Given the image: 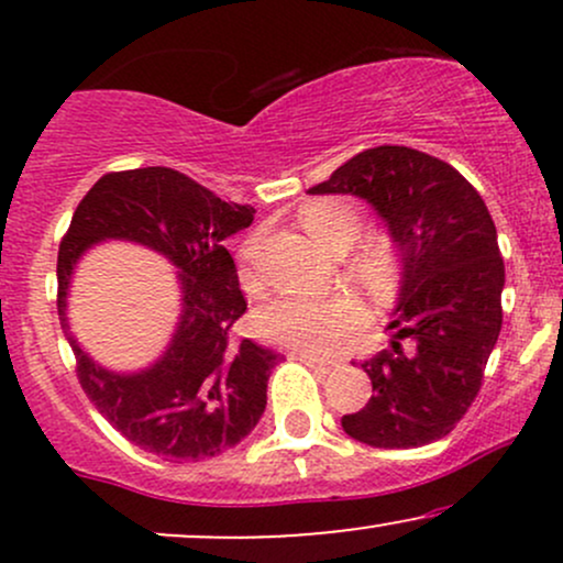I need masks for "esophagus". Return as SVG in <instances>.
Wrapping results in <instances>:
<instances>
[{"label":"esophagus","mask_w":563,"mask_h":563,"mask_svg":"<svg viewBox=\"0 0 563 563\" xmlns=\"http://www.w3.org/2000/svg\"><path fill=\"white\" fill-rule=\"evenodd\" d=\"M296 360H301L303 365L314 367V371H322V373H331L333 367H339V363H333V360H322V357H312V354H303V352H294Z\"/></svg>","instance_id":"1"}]
</instances>
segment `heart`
<instances>
[{
  "label": "heart",
  "mask_w": 563,
  "mask_h": 563,
  "mask_svg": "<svg viewBox=\"0 0 563 563\" xmlns=\"http://www.w3.org/2000/svg\"><path fill=\"white\" fill-rule=\"evenodd\" d=\"M303 230L318 241L322 249L346 251L360 238L363 219L360 211L344 198H320L307 203L299 211ZM241 273L254 277L256 256H260V241L251 238L241 245ZM352 275L373 299H391L402 283V264H399L397 249L386 235H371L357 243L352 256ZM367 322L365 307L354 296H303L286 294L264 303L254 314L256 333L273 341L277 346L296 349L303 354H331L363 331Z\"/></svg>",
  "instance_id": "b5f03b06"
}]
</instances>
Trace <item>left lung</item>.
Here are the masks:
<instances>
[{
    "label": "left lung",
    "instance_id": "left-lung-1",
    "mask_svg": "<svg viewBox=\"0 0 563 563\" xmlns=\"http://www.w3.org/2000/svg\"><path fill=\"white\" fill-rule=\"evenodd\" d=\"M309 192L365 198L405 264L389 325L397 339L363 363L376 394L341 426L386 450L448 437L482 389L503 325L506 267L482 196L450 164L405 145L367 147Z\"/></svg>",
    "mask_w": 563,
    "mask_h": 563
}]
</instances>
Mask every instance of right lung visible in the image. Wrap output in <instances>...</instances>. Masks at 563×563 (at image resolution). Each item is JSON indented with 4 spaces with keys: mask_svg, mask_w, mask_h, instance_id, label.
I'll use <instances>...</instances> for the list:
<instances>
[{
    "mask_svg": "<svg viewBox=\"0 0 563 563\" xmlns=\"http://www.w3.org/2000/svg\"><path fill=\"white\" fill-rule=\"evenodd\" d=\"M254 222L251 206L214 192L166 166L102 174L76 206L57 251V314L76 357L84 394L140 450L203 461L235 448L260 423L267 380L280 354L232 339L245 299L224 238ZM106 236L158 250L180 267L184 318L153 368L119 377L95 366L67 333V280L78 256Z\"/></svg>",
    "mask_w": 563,
    "mask_h": 563,
    "instance_id": "obj_1",
    "label": "right lung"
}]
</instances>
